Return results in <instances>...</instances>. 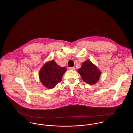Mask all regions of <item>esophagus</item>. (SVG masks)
Instances as JSON below:
<instances>
[{
    "label": "esophagus",
    "mask_w": 133,
    "mask_h": 133,
    "mask_svg": "<svg viewBox=\"0 0 133 133\" xmlns=\"http://www.w3.org/2000/svg\"><path fill=\"white\" fill-rule=\"evenodd\" d=\"M69 69L71 70H75V67H71V68H70Z\"/></svg>",
    "instance_id": "obj_1"
}]
</instances>
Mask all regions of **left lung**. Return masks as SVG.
I'll return each mask as SVG.
<instances>
[{
    "instance_id": "8db88e82",
    "label": "left lung",
    "mask_w": 133,
    "mask_h": 133,
    "mask_svg": "<svg viewBox=\"0 0 133 133\" xmlns=\"http://www.w3.org/2000/svg\"><path fill=\"white\" fill-rule=\"evenodd\" d=\"M78 72L80 74L82 80L90 85L96 83L101 74L98 68L89 60L82 63Z\"/></svg>"
}]
</instances>
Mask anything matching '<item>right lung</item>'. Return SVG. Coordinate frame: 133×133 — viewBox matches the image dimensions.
<instances>
[{
    "mask_svg": "<svg viewBox=\"0 0 133 133\" xmlns=\"http://www.w3.org/2000/svg\"><path fill=\"white\" fill-rule=\"evenodd\" d=\"M66 68L59 66L54 60L45 63L41 68L39 77L41 83L48 89H53L61 82Z\"/></svg>",
    "mask_w": 133,
    "mask_h": 133,
    "instance_id": "right-lung-1",
    "label": "right lung"
}]
</instances>
